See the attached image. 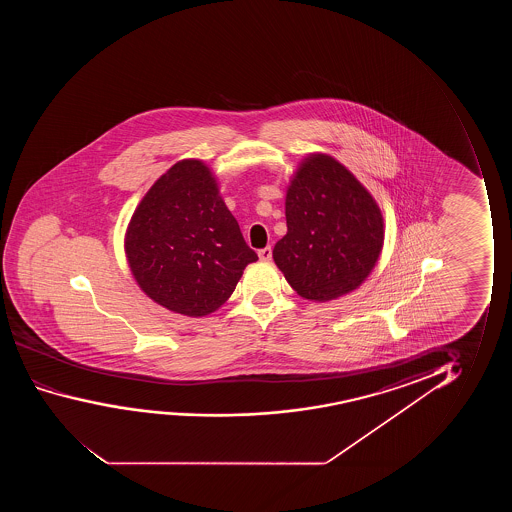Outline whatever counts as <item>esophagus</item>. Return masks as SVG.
I'll list each match as a JSON object with an SVG mask.
<instances>
[{"label":"esophagus","instance_id":"1","mask_svg":"<svg viewBox=\"0 0 512 512\" xmlns=\"http://www.w3.org/2000/svg\"><path fill=\"white\" fill-rule=\"evenodd\" d=\"M260 260H271L273 257V250H271V246H266V248H262L259 250Z\"/></svg>","mask_w":512,"mask_h":512}]
</instances>
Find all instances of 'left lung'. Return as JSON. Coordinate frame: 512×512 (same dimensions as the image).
Here are the masks:
<instances>
[{
  "label": "left lung",
  "mask_w": 512,
  "mask_h": 512,
  "mask_svg": "<svg viewBox=\"0 0 512 512\" xmlns=\"http://www.w3.org/2000/svg\"><path fill=\"white\" fill-rule=\"evenodd\" d=\"M287 234L273 259L290 287L325 302L360 287L383 248V215L364 185L330 155L302 161L285 199Z\"/></svg>",
  "instance_id": "obj_1"
}]
</instances>
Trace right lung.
Here are the masks:
<instances>
[{
    "label": "right lung",
    "mask_w": 512,
    "mask_h": 512,
    "mask_svg": "<svg viewBox=\"0 0 512 512\" xmlns=\"http://www.w3.org/2000/svg\"><path fill=\"white\" fill-rule=\"evenodd\" d=\"M126 255L152 301L194 318L217 311L259 259L210 168L197 159L176 162L141 199L127 227Z\"/></svg>",
    "instance_id": "right-lung-1"
}]
</instances>
